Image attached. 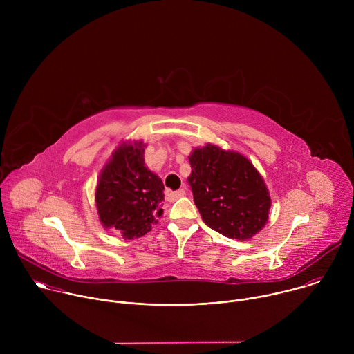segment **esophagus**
I'll return each instance as SVG.
<instances>
[{"mask_svg":"<svg viewBox=\"0 0 354 354\" xmlns=\"http://www.w3.org/2000/svg\"><path fill=\"white\" fill-rule=\"evenodd\" d=\"M183 196H185V190L183 189H179V190H175V192H171V190L167 192V200L171 201V203H172V201L183 197Z\"/></svg>","mask_w":354,"mask_h":354,"instance_id":"obj_1","label":"esophagus"}]
</instances>
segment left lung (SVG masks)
I'll list each match as a JSON object with an SVG mask.
<instances>
[{
  "label": "left lung",
  "instance_id": "8db88e82",
  "mask_svg": "<svg viewBox=\"0 0 354 354\" xmlns=\"http://www.w3.org/2000/svg\"><path fill=\"white\" fill-rule=\"evenodd\" d=\"M187 178L194 205L205 224L227 238L255 236L268 223L269 189L245 156L216 144L196 147L189 156Z\"/></svg>",
  "mask_w": 354,
  "mask_h": 354
}]
</instances>
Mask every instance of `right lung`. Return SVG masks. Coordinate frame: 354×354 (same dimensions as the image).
I'll return each mask as SVG.
<instances>
[{"label":"right lung","instance_id":"add662e5","mask_svg":"<svg viewBox=\"0 0 354 354\" xmlns=\"http://www.w3.org/2000/svg\"><path fill=\"white\" fill-rule=\"evenodd\" d=\"M141 140L122 141L99 174L95 203L105 230L113 228L123 239L145 235L162 216L164 183L144 161Z\"/></svg>","mask_w":354,"mask_h":354}]
</instances>
